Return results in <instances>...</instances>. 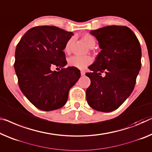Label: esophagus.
I'll list each match as a JSON object with an SVG mask.
<instances>
[{
	"label": "esophagus",
	"mask_w": 152,
	"mask_h": 152,
	"mask_svg": "<svg viewBox=\"0 0 152 152\" xmlns=\"http://www.w3.org/2000/svg\"><path fill=\"white\" fill-rule=\"evenodd\" d=\"M80 74H81V76H84L85 74V72L84 71V70H81Z\"/></svg>",
	"instance_id": "obj_1"
}]
</instances>
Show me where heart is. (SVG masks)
I'll use <instances>...</instances> for the list:
<instances>
[{"label": "heart", "instance_id": "heart-1", "mask_svg": "<svg viewBox=\"0 0 152 152\" xmlns=\"http://www.w3.org/2000/svg\"><path fill=\"white\" fill-rule=\"evenodd\" d=\"M83 39L86 44L89 47H94L96 44V39L94 36L89 33H85L83 35ZM72 39H70L67 41L65 44L64 50L65 53H69L70 45L72 44ZM93 59L90 56H78L74 55L69 58L68 65L69 66L76 67L78 69H85L86 67L92 63Z\"/></svg>", "mask_w": 152, "mask_h": 152}]
</instances>
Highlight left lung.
Instances as JSON below:
<instances>
[{"label": "left lung", "instance_id": "1", "mask_svg": "<svg viewBox=\"0 0 152 152\" xmlns=\"http://www.w3.org/2000/svg\"><path fill=\"white\" fill-rule=\"evenodd\" d=\"M102 50L86 76L89 105L108 113L118 108L130 96L141 67V48L133 31L126 26H107L91 31ZM105 73V76L101 74Z\"/></svg>", "mask_w": 152, "mask_h": 152}]
</instances>
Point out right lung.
Wrapping results in <instances>:
<instances>
[{"label": "right lung", "mask_w": 152, "mask_h": 152, "mask_svg": "<svg viewBox=\"0 0 152 152\" xmlns=\"http://www.w3.org/2000/svg\"><path fill=\"white\" fill-rule=\"evenodd\" d=\"M73 35L56 26H38L29 29L18 43L14 68L20 89L33 104L44 111L63 107L70 88L80 72L67 64L64 48ZM53 66L61 70L52 71Z\"/></svg>", "instance_id": "right-lung-1"}]
</instances>
